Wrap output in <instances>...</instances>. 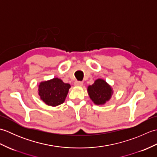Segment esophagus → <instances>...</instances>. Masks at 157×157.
I'll use <instances>...</instances> for the list:
<instances>
[{
    "mask_svg": "<svg viewBox=\"0 0 157 157\" xmlns=\"http://www.w3.org/2000/svg\"><path fill=\"white\" fill-rule=\"evenodd\" d=\"M83 84H84V83L81 81H75L74 82L75 86H83Z\"/></svg>",
    "mask_w": 157,
    "mask_h": 157,
    "instance_id": "obj_1",
    "label": "esophagus"
}]
</instances>
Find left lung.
Returning <instances> with one entry per match:
<instances>
[{"instance_id":"obj_1","label":"left lung","mask_w":157,"mask_h":157,"mask_svg":"<svg viewBox=\"0 0 157 157\" xmlns=\"http://www.w3.org/2000/svg\"><path fill=\"white\" fill-rule=\"evenodd\" d=\"M88 94L96 105H102L111 98L112 90L107 83L101 79L94 82L88 88Z\"/></svg>"}]
</instances>
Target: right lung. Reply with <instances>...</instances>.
I'll return each instance as SVG.
<instances>
[{"label":"right lung","mask_w":157,"mask_h":157,"mask_svg":"<svg viewBox=\"0 0 157 157\" xmlns=\"http://www.w3.org/2000/svg\"><path fill=\"white\" fill-rule=\"evenodd\" d=\"M70 87V84H65L61 79L54 78L40 84L39 95L46 104L56 106L65 101Z\"/></svg>","instance_id":"1"}]
</instances>
